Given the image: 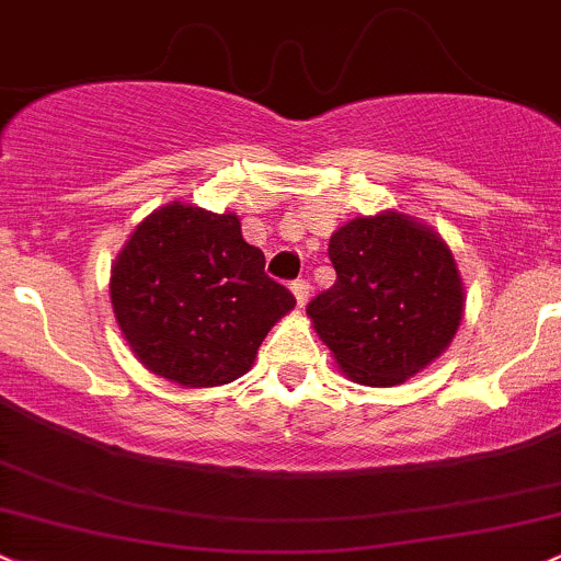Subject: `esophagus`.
I'll use <instances>...</instances> for the list:
<instances>
[{
    "mask_svg": "<svg viewBox=\"0 0 561 561\" xmlns=\"http://www.w3.org/2000/svg\"><path fill=\"white\" fill-rule=\"evenodd\" d=\"M291 291H294V297H297V305L302 308V305L308 302V297H310V283L305 278H297L291 283Z\"/></svg>",
    "mask_w": 561,
    "mask_h": 561,
    "instance_id": "34e87169",
    "label": "esophagus"
}]
</instances>
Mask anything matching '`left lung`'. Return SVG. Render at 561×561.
I'll return each instance as SVG.
<instances>
[{
  "label": "left lung",
  "mask_w": 561,
  "mask_h": 561,
  "mask_svg": "<svg viewBox=\"0 0 561 561\" xmlns=\"http://www.w3.org/2000/svg\"><path fill=\"white\" fill-rule=\"evenodd\" d=\"M337 273L308 316L343 373L397 386L435 362L459 329L461 278L448 245L400 213L354 218L329 240Z\"/></svg>",
  "instance_id": "obj_1"
}]
</instances>
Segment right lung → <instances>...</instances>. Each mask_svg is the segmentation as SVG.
I'll list each match as a JSON object with an SVG mask.
<instances>
[{"mask_svg": "<svg viewBox=\"0 0 561 561\" xmlns=\"http://www.w3.org/2000/svg\"><path fill=\"white\" fill-rule=\"evenodd\" d=\"M113 313L151 373L181 386L232 383L251 369L294 294L264 273L240 218L194 205L151 213L118 253Z\"/></svg>", "mask_w": 561, "mask_h": 561, "instance_id": "obj_1", "label": "right lung"}]
</instances>
